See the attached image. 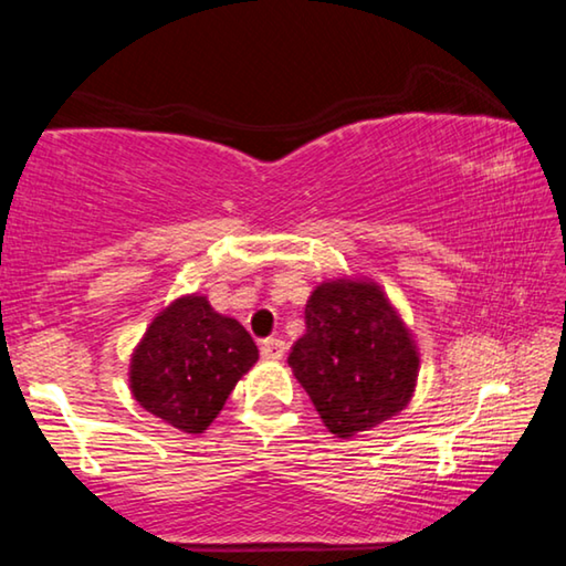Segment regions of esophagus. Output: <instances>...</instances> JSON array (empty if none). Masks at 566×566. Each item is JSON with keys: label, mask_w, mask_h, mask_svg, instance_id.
<instances>
[{"label": "esophagus", "mask_w": 566, "mask_h": 566, "mask_svg": "<svg viewBox=\"0 0 566 566\" xmlns=\"http://www.w3.org/2000/svg\"><path fill=\"white\" fill-rule=\"evenodd\" d=\"M284 349H286V347H284L282 339L270 337V339L262 342V349H260V352H262L264 359H272V361H274V359H282V357H284Z\"/></svg>", "instance_id": "obj_1"}]
</instances>
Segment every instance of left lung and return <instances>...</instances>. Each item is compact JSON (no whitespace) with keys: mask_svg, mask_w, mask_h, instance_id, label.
Returning <instances> with one entry per match:
<instances>
[{"mask_svg":"<svg viewBox=\"0 0 566 566\" xmlns=\"http://www.w3.org/2000/svg\"><path fill=\"white\" fill-rule=\"evenodd\" d=\"M304 324L290 367L332 434L347 439L367 432L407 407L419 357L375 284L317 286L306 302Z\"/></svg>","mask_w":566,"mask_h":566,"instance_id":"left-lung-1","label":"left lung"}]
</instances>
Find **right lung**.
Wrapping results in <instances>:
<instances>
[{
	"label": "right lung",
	"mask_w": 566,
	"mask_h": 566,
	"mask_svg": "<svg viewBox=\"0 0 566 566\" xmlns=\"http://www.w3.org/2000/svg\"><path fill=\"white\" fill-rule=\"evenodd\" d=\"M256 359L242 324L217 314L205 296H185L149 324L134 352L132 395L167 424L202 434Z\"/></svg>",
	"instance_id": "obj_1"
}]
</instances>
